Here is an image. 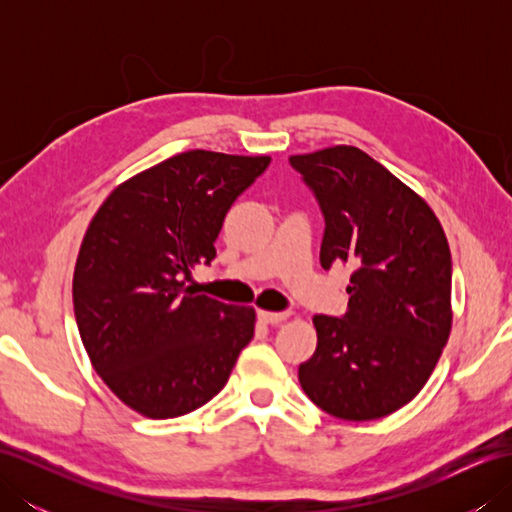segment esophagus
<instances>
[{
  "label": "esophagus",
  "instance_id": "1",
  "mask_svg": "<svg viewBox=\"0 0 512 512\" xmlns=\"http://www.w3.org/2000/svg\"><path fill=\"white\" fill-rule=\"evenodd\" d=\"M257 317L262 323H268V325H277L281 321H286L290 314L288 312H270V310H259Z\"/></svg>",
  "mask_w": 512,
  "mask_h": 512
}]
</instances>
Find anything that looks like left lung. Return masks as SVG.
<instances>
[{
	"instance_id": "obj_1",
	"label": "left lung",
	"mask_w": 512,
	"mask_h": 512,
	"mask_svg": "<svg viewBox=\"0 0 512 512\" xmlns=\"http://www.w3.org/2000/svg\"><path fill=\"white\" fill-rule=\"evenodd\" d=\"M325 215L321 266H354L343 319L314 314L306 396L334 418H385L420 394L449 341L451 250L431 206L352 145L290 156Z\"/></svg>"
}]
</instances>
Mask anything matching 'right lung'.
<instances>
[{
    "label": "right lung",
    "instance_id": "add662e5",
    "mask_svg": "<svg viewBox=\"0 0 512 512\" xmlns=\"http://www.w3.org/2000/svg\"><path fill=\"white\" fill-rule=\"evenodd\" d=\"M270 156L191 149L107 195L76 257V325L96 374L140 416L165 420L217 396L255 334V308L184 286L211 264L226 211Z\"/></svg>",
    "mask_w": 512,
    "mask_h": 512
}]
</instances>
